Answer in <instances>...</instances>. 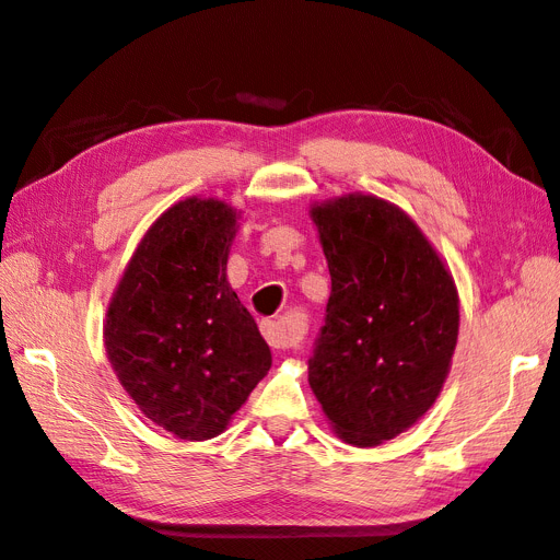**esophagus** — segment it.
<instances>
[{
	"instance_id": "obj_1",
	"label": "esophagus",
	"mask_w": 560,
	"mask_h": 560,
	"mask_svg": "<svg viewBox=\"0 0 560 560\" xmlns=\"http://www.w3.org/2000/svg\"><path fill=\"white\" fill-rule=\"evenodd\" d=\"M261 334L266 338V343L276 350H287V348H294L301 341V331L284 325V322H270L264 319L261 322Z\"/></svg>"
}]
</instances>
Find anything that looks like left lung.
<instances>
[{"mask_svg":"<svg viewBox=\"0 0 560 560\" xmlns=\"http://www.w3.org/2000/svg\"><path fill=\"white\" fill-rule=\"evenodd\" d=\"M331 276L308 383L334 434L378 446L425 416L448 378L460 299L442 254L395 202H313Z\"/></svg>","mask_w":560,"mask_h":560,"instance_id":"left-lung-1","label":"left lung"}]
</instances>
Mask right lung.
<instances>
[{
  "label": "right lung",
  "instance_id": "obj_1",
  "mask_svg": "<svg viewBox=\"0 0 560 560\" xmlns=\"http://www.w3.org/2000/svg\"><path fill=\"white\" fill-rule=\"evenodd\" d=\"M243 210L184 198L147 229L109 299L105 350L154 425L186 442L222 434L268 374L270 348L226 280Z\"/></svg>",
  "mask_w": 560,
  "mask_h": 560
}]
</instances>
